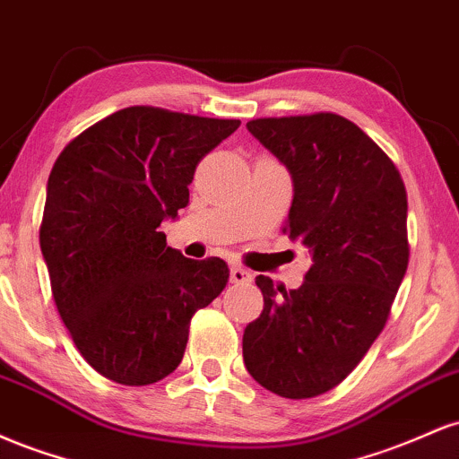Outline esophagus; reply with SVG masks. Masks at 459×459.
Returning a JSON list of instances; mask_svg holds the SVG:
<instances>
[{
    "mask_svg": "<svg viewBox=\"0 0 459 459\" xmlns=\"http://www.w3.org/2000/svg\"><path fill=\"white\" fill-rule=\"evenodd\" d=\"M230 282H235V284L252 282V273L247 272V270H244V267L233 265V267H230Z\"/></svg>",
    "mask_w": 459,
    "mask_h": 459,
    "instance_id": "obj_1",
    "label": "esophagus"
}]
</instances>
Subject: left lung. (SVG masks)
<instances>
[{
	"label": "left lung",
	"instance_id": "left-lung-1",
	"mask_svg": "<svg viewBox=\"0 0 459 459\" xmlns=\"http://www.w3.org/2000/svg\"><path fill=\"white\" fill-rule=\"evenodd\" d=\"M247 131L289 170L291 241L313 265L299 289L256 276L263 313L244 330L247 373L287 399L328 393L377 339L408 270L402 175L351 120L336 114L256 118Z\"/></svg>",
	"mask_w": 459,
	"mask_h": 459
}]
</instances>
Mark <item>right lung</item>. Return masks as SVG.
I'll use <instances>...</instances> for the list:
<instances>
[{"instance_id": "right-lung-1", "label": "right lung", "mask_w": 459, "mask_h": 459, "mask_svg": "<svg viewBox=\"0 0 459 459\" xmlns=\"http://www.w3.org/2000/svg\"><path fill=\"white\" fill-rule=\"evenodd\" d=\"M239 125L135 105L56 160L40 250L79 354L109 380L146 386L170 376L194 313L229 282L222 259H186L160 226L187 207L198 161Z\"/></svg>"}]
</instances>
